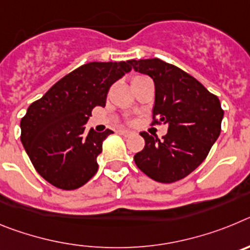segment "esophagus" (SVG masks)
Returning <instances> with one entry per match:
<instances>
[{
    "label": "esophagus",
    "mask_w": 250,
    "mask_h": 250,
    "mask_svg": "<svg viewBox=\"0 0 250 250\" xmlns=\"http://www.w3.org/2000/svg\"><path fill=\"white\" fill-rule=\"evenodd\" d=\"M120 135H123V136H130V135H132V132L131 131H127V130H120Z\"/></svg>",
    "instance_id": "1"
}]
</instances>
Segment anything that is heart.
<instances>
[{"mask_svg": "<svg viewBox=\"0 0 250 250\" xmlns=\"http://www.w3.org/2000/svg\"><path fill=\"white\" fill-rule=\"evenodd\" d=\"M136 77H138V76H136Z\"/></svg>", "mask_w": 250, "mask_h": 250, "instance_id": "heart-1", "label": "heart"}]
</instances>
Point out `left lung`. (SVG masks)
<instances>
[{
	"label": "left lung",
	"mask_w": 250,
	"mask_h": 250,
	"mask_svg": "<svg viewBox=\"0 0 250 250\" xmlns=\"http://www.w3.org/2000/svg\"><path fill=\"white\" fill-rule=\"evenodd\" d=\"M130 65L155 83L152 124H169L161 140L141 132L145 146L135 164L155 182H178L205 160L220 135L224 110L216 95L182 68L160 59L130 60Z\"/></svg>",
	"instance_id": "obj_1"
}]
</instances>
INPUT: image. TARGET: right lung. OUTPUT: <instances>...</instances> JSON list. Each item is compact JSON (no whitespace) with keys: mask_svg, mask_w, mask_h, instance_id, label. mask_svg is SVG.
Masks as SVG:
<instances>
[{"mask_svg":"<svg viewBox=\"0 0 250 250\" xmlns=\"http://www.w3.org/2000/svg\"><path fill=\"white\" fill-rule=\"evenodd\" d=\"M130 70V61L85 63L28 106L21 119V141L46 182L74 190L96 174L103 141L112 131L87 132L85 124L95 106H105L112 83Z\"/></svg>","mask_w":250,"mask_h":250,"instance_id":"add662e5","label":"right lung"}]
</instances>
